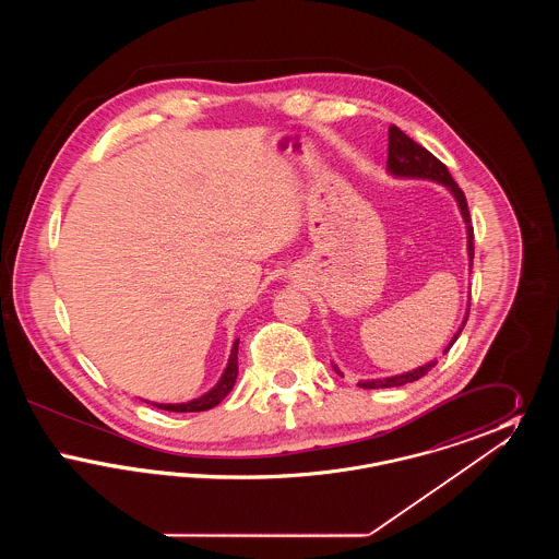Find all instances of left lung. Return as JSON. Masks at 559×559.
Here are the masks:
<instances>
[{"label": "left lung", "instance_id": "1", "mask_svg": "<svg viewBox=\"0 0 559 559\" xmlns=\"http://www.w3.org/2000/svg\"><path fill=\"white\" fill-rule=\"evenodd\" d=\"M388 169L392 176L396 178H419V180H433L442 187L449 188L452 192V197L456 199L459 203V210L461 215L465 219V228H467V255H469V267L474 262V226H472V217H469V210H467V201H465V194L463 190L459 188V185L452 180L451 171L447 169V165L440 159H436L427 148H424L421 144H417L413 138H408L406 133L402 132L396 126H390L388 130ZM469 317V304H467V312H465V319L461 322L459 331L454 333V337L451 340L449 347L444 349V354L451 349L452 344L456 342V337L461 335L465 322ZM438 365V360H431L419 369H413V371L402 372V374H394V377H383V379H369V381H358L360 388L365 390H377V388H399L404 383H413L417 379H421L424 374L431 371L433 367ZM333 369L337 374H342V371L333 365Z\"/></svg>", "mask_w": 559, "mask_h": 559}]
</instances>
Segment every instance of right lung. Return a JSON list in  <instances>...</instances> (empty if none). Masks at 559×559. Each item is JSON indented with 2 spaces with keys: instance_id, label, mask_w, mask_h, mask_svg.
<instances>
[{
  "instance_id": "right-lung-1",
  "label": "right lung",
  "mask_w": 559,
  "mask_h": 559,
  "mask_svg": "<svg viewBox=\"0 0 559 559\" xmlns=\"http://www.w3.org/2000/svg\"><path fill=\"white\" fill-rule=\"evenodd\" d=\"M237 374H239V340L233 344V352H230V358H228V365L224 369V374L219 377V381L213 385L207 394H203L201 399L182 402V404H159V402H153V406H157L160 411H171V413H201V411H210V408L217 406L222 400L230 394V390H233V385L237 381Z\"/></svg>"
}]
</instances>
